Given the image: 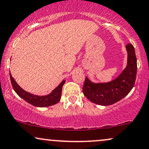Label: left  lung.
I'll return each instance as SVG.
<instances>
[{"instance_id": "left-lung-1", "label": "left lung", "mask_w": 149, "mask_h": 149, "mask_svg": "<svg viewBox=\"0 0 149 149\" xmlns=\"http://www.w3.org/2000/svg\"><path fill=\"white\" fill-rule=\"evenodd\" d=\"M127 64L122 72L111 81L94 82L87 76L84 83L83 94L92 103L99 105H110L119 101L133 88L137 76V58L131 44L126 46Z\"/></svg>"}]
</instances>
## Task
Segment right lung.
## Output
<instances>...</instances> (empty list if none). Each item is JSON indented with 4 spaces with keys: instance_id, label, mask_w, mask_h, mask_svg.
I'll return each mask as SVG.
<instances>
[{
    "instance_id": "right-lung-1",
    "label": "right lung",
    "mask_w": 149,
    "mask_h": 149,
    "mask_svg": "<svg viewBox=\"0 0 149 149\" xmlns=\"http://www.w3.org/2000/svg\"><path fill=\"white\" fill-rule=\"evenodd\" d=\"M10 80L11 83L15 92L19 95L21 98H23L24 101L28 102V103L31 104L36 107H45L51 106L55 105L60 101L61 96H62V89L64 84L65 83L66 80H64L60 82V85L53 89L52 92L47 95L44 96H38V95L33 94L32 93L28 92L25 91L24 89L17 84L15 81L14 78L12 77L11 73L10 71Z\"/></svg>"
}]
</instances>
